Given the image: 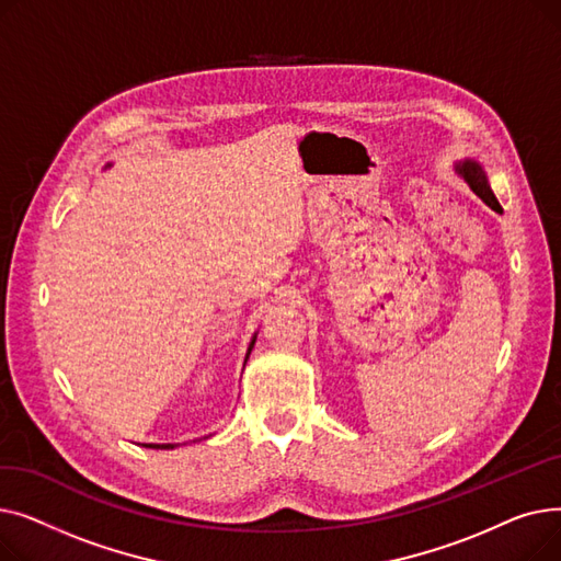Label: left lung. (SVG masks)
Returning a JSON list of instances; mask_svg holds the SVG:
<instances>
[{"label":"left lung","instance_id":"8db88e82","mask_svg":"<svg viewBox=\"0 0 561 561\" xmlns=\"http://www.w3.org/2000/svg\"><path fill=\"white\" fill-rule=\"evenodd\" d=\"M459 172L466 176V182H468L470 188H473V193L480 195V197L491 206V209H495V211L503 209V206L497 204V199H495V195H493V191H491V186H489V182H486V176H484L480 163H476V161H463V163L459 165Z\"/></svg>","mask_w":561,"mask_h":561}]
</instances>
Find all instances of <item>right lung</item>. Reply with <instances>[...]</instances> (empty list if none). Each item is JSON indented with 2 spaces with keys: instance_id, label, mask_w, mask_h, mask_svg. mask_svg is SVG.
<instances>
[{
  "instance_id": "obj_1",
  "label": "right lung",
  "mask_w": 561,
  "mask_h": 561,
  "mask_svg": "<svg viewBox=\"0 0 561 561\" xmlns=\"http://www.w3.org/2000/svg\"><path fill=\"white\" fill-rule=\"evenodd\" d=\"M252 345H254V341H252ZM252 345H250V350H252ZM145 446H150V448H161V450H168V448H174L172 444H145Z\"/></svg>"
}]
</instances>
